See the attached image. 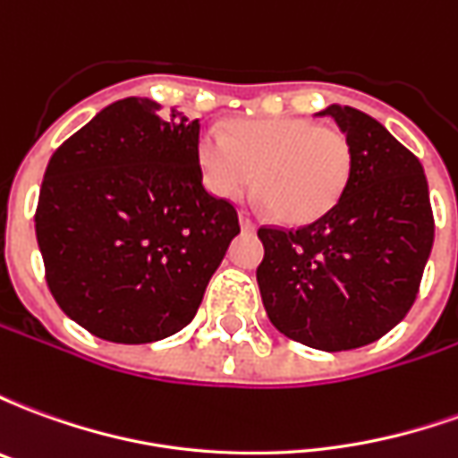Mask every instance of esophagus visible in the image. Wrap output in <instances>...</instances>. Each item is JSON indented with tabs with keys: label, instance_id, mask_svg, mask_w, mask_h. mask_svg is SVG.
Instances as JSON below:
<instances>
[{
	"label": "esophagus",
	"instance_id": "esophagus-1",
	"mask_svg": "<svg viewBox=\"0 0 458 458\" xmlns=\"http://www.w3.org/2000/svg\"><path fill=\"white\" fill-rule=\"evenodd\" d=\"M240 228H242V233H255V228H258V225H255V220L250 218V216H245V213H242V216H240Z\"/></svg>",
	"mask_w": 458,
	"mask_h": 458
}]
</instances>
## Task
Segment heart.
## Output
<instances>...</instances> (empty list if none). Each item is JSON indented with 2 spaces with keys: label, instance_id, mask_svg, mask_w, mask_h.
<instances>
[{
  "label": "heart",
  "instance_id": "obj_1",
  "mask_svg": "<svg viewBox=\"0 0 458 458\" xmlns=\"http://www.w3.org/2000/svg\"><path fill=\"white\" fill-rule=\"evenodd\" d=\"M200 179L218 199L258 191L287 225L318 220L344 196L353 151L344 131L304 117H269L203 131L196 144Z\"/></svg>",
  "mask_w": 458,
  "mask_h": 458
}]
</instances>
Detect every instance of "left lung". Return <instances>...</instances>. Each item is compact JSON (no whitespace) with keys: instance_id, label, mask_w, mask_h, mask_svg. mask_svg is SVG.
Instances as JSON below:
<instances>
[{"instance_id":"left-lung-1","label":"left lung","mask_w":458,"mask_h":458,"mask_svg":"<svg viewBox=\"0 0 458 458\" xmlns=\"http://www.w3.org/2000/svg\"><path fill=\"white\" fill-rule=\"evenodd\" d=\"M351 141L344 196L299 230L259 228L258 267L272 327L317 351H351L385 336L412 307L434 242L424 169L383 124L328 105Z\"/></svg>"}]
</instances>
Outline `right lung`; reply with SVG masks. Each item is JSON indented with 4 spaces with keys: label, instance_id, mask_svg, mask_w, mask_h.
<instances>
[{
    "label": "right lung",
    "instance_id": "1",
    "mask_svg": "<svg viewBox=\"0 0 458 458\" xmlns=\"http://www.w3.org/2000/svg\"><path fill=\"white\" fill-rule=\"evenodd\" d=\"M199 134L176 107L124 98L48 161L36 208L46 282L93 336L151 344L196 317L240 233L235 208L203 189Z\"/></svg>",
    "mask_w": 458,
    "mask_h": 458
}]
</instances>
